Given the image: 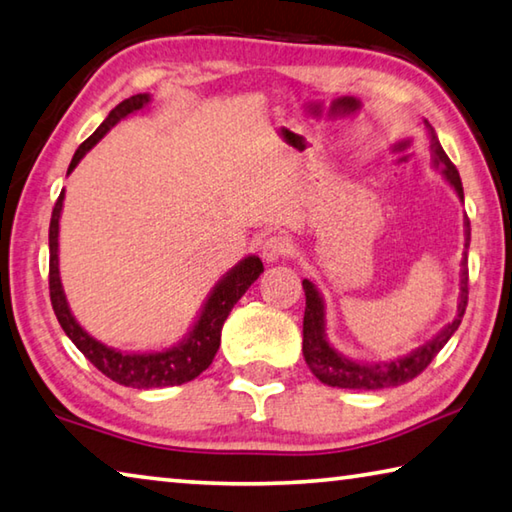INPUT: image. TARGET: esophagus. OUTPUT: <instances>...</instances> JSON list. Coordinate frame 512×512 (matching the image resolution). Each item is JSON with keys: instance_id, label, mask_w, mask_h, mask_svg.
I'll return each instance as SVG.
<instances>
[{"instance_id": "esophagus-1", "label": "esophagus", "mask_w": 512, "mask_h": 512, "mask_svg": "<svg viewBox=\"0 0 512 512\" xmlns=\"http://www.w3.org/2000/svg\"><path fill=\"white\" fill-rule=\"evenodd\" d=\"M290 242L283 236H270L263 240L261 245V256L265 263H276L279 258H286L290 254Z\"/></svg>"}]
</instances>
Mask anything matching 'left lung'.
Wrapping results in <instances>:
<instances>
[{
  "label": "left lung",
  "instance_id": "1",
  "mask_svg": "<svg viewBox=\"0 0 512 512\" xmlns=\"http://www.w3.org/2000/svg\"><path fill=\"white\" fill-rule=\"evenodd\" d=\"M429 138H431V161L435 170L442 172L451 188L456 190L458 199L463 201V183H460V174L456 165L449 161V156L442 149L438 136L429 122ZM469 247V220L465 217V249ZM306 292V311H304V358L311 372L322 383L331 385V388H347V390H381V388H395V385L406 383L415 379L429 367L431 360L438 356V351L447 345L451 335L456 333L463 320L467 308V251L460 261V295H458V311L445 329H440L438 335H433L429 342L422 347L410 351V354L392 360H379V363H360V360H351L345 354H340L329 340H326V306L315 288L313 281H301Z\"/></svg>",
  "mask_w": 512,
  "mask_h": 512
}]
</instances>
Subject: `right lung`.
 <instances>
[{
  "instance_id": "obj_1",
  "label": "right lung",
  "mask_w": 512,
  "mask_h": 512,
  "mask_svg": "<svg viewBox=\"0 0 512 512\" xmlns=\"http://www.w3.org/2000/svg\"><path fill=\"white\" fill-rule=\"evenodd\" d=\"M149 102H152V97H149L147 92H140V95H133L117 104L113 111L108 113L106 120L99 124V129L92 133L86 142H81L79 149L72 156L70 167H67V174L79 165L81 158L86 156L117 122L142 111ZM63 199L65 190H61V195H58L52 211V222H49V297H52L56 320L63 326L67 338L77 345L81 354L86 356L99 372L106 374L108 379L115 383L127 385V388H167V385H181L197 379V376L213 363L217 349H220L222 326L226 317H229L231 308L238 304V299L245 295L251 283L261 276V258H242L236 267H231V270L215 283V288L204 301V306H201L192 329L188 331L186 338L177 342L174 347H167L161 351H122L108 347L97 338H92V335L83 329L77 322V317L72 315L70 304H67L65 299L61 272H58V220H61Z\"/></svg>"
}]
</instances>
